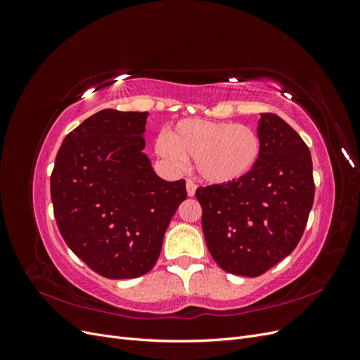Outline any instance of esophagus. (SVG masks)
<instances>
[{
  "instance_id": "esophagus-1",
  "label": "esophagus",
  "mask_w": 360,
  "mask_h": 360,
  "mask_svg": "<svg viewBox=\"0 0 360 360\" xmlns=\"http://www.w3.org/2000/svg\"><path fill=\"white\" fill-rule=\"evenodd\" d=\"M186 189H188V195H189V197H193L195 191H197V184H195V183L191 181V180H188V181H186Z\"/></svg>"
}]
</instances>
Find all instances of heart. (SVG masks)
<instances>
[{
  "label": "heart",
  "mask_w": 360,
  "mask_h": 360,
  "mask_svg": "<svg viewBox=\"0 0 360 360\" xmlns=\"http://www.w3.org/2000/svg\"><path fill=\"white\" fill-rule=\"evenodd\" d=\"M158 155L172 168L181 169L193 159L195 169L212 184H230L254 171L263 143L254 129L234 122L186 118L160 139Z\"/></svg>",
  "instance_id": "b5f03b06"
}]
</instances>
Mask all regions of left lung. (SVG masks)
<instances>
[{
  "label": "left lung",
  "instance_id": "1",
  "mask_svg": "<svg viewBox=\"0 0 360 360\" xmlns=\"http://www.w3.org/2000/svg\"><path fill=\"white\" fill-rule=\"evenodd\" d=\"M263 153L254 171L230 184L198 188L202 231L213 259L228 274L255 278L300 242L314 202L308 146L276 114H261Z\"/></svg>",
  "mask_w": 360,
  "mask_h": 360
}]
</instances>
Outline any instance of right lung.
<instances>
[{
	"instance_id": "add662e5",
	"label": "right lung",
	"mask_w": 360,
	"mask_h": 360,
	"mask_svg": "<svg viewBox=\"0 0 360 360\" xmlns=\"http://www.w3.org/2000/svg\"><path fill=\"white\" fill-rule=\"evenodd\" d=\"M148 112L102 110L64 138L51 174L64 242L96 274L146 275L159 258L186 181L162 180L143 153Z\"/></svg>"
}]
</instances>
